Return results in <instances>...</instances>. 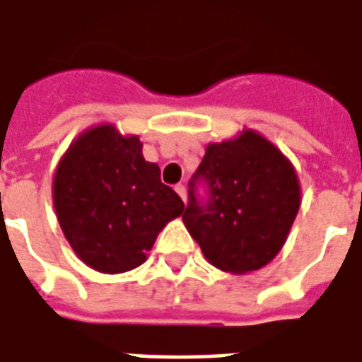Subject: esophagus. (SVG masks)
I'll list each match as a JSON object with an SVG mask.
<instances>
[{
  "mask_svg": "<svg viewBox=\"0 0 362 362\" xmlns=\"http://www.w3.org/2000/svg\"><path fill=\"white\" fill-rule=\"evenodd\" d=\"M176 192H178V196H180L182 199H186V186L184 184H176Z\"/></svg>",
  "mask_w": 362,
  "mask_h": 362,
  "instance_id": "1",
  "label": "esophagus"
}]
</instances>
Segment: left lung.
Segmentation results:
<instances>
[{"label":"left lung","instance_id":"1","mask_svg":"<svg viewBox=\"0 0 362 362\" xmlns=\"http://www.w3.org/2000/svg\"><path fill=\"white\" fill-rule=\"evenodd\" d=\"M206 178L209 204L198 206L194 189L184 225L209 264L231 274L267 267L284 247L302 188L294 164L255 129L209 143L194 178Z\"/></svg>","mask_w":362,"mask_h":362}]
</instances>
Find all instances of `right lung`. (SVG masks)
Segmentation results:
<instances>
[{"label":"right lung","instance_id":"add662e5","mask_svg":"<svg viewBox=\"0 0 362 362\" xmlns=\"http://www.w3.org/2000/svg\"><path fill=\"white\" fill-rule=\"evenodd\" d=\"M52 204L76 257L103 274L141 267L166 223L184 214L158 164L145 160L141 139L113 123L70 143L54 170Z\"/></svg>","mask_w":362,"mask_h":362}]
</instances>
